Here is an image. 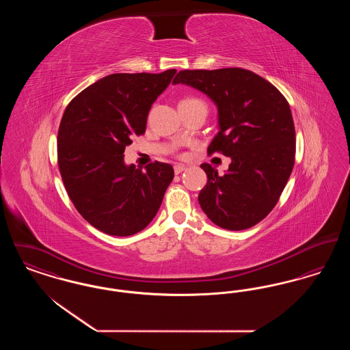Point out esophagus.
<instances>
[{
	"label": "esophagus",
	"instance_id": "esophagus-1",
	"mask_svg": "<svg viewBox=\"0 0 350 350\" xmlns=\"http://www.w3.org/2000/svg\"><path fill=\"white\" fill-rule=\"evenodd\" d=\"M183 170H186V167H185V165H181V164H177V165H174V173H176V174H180V173H183Z\"/></svg>",
	"mask_w": 350,
	"mask_h": 350
}]
</instances>
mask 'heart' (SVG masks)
<instances>
[{"mask_svg": "<svg viewBox=\"0 0 350 350\" xmlns=\"http://www.w3.org/2000/svg\"><path fill=\"white\" fill-rule=\"evenodd\" d=\"M193 102H202V100L193 98V97H189V98H185V100H181L180 103H193Z\"/></svg>", "mask_w": 350, "mask_h": 350, "instance_id": "heart-1", "label": "heart"}]
</instances>
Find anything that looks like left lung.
<instances>
[{"label":"left lung","instance_id":"left-lung-1","mask_svg":"<svg viewBox=\"0 0 350 350\" xmlns=\"http://www.w3.org/2000/svg\"><path fill=\"white\" fill-rule=\"evenodd\" d=\"M173 83L198 89L217 107L219 133L208 154L231 157L224 176L204 163L198 200L219 227L241 231L274 208L295 161V127L288 102L261 76L241 68L181 70Z\"/></svg>","mask_w":350,"mask_h":350}]
</instances>
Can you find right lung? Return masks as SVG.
<instances>
[{
	"label": "right lung",
	"instance_id": "add662e5",
	"mask_svg": "<svg viewBox=\"0 0 350 350\" xmlns=\"http://www.w3.org/2000/svg\"><path fill=\"white\" fill-rule=\"evenodd\" d=\"M176 69L114 73L77 94L57 133V163L68 196L94 228L113 236L144 230L157 214L174 177L170 164H124V150L146 133L152 103Z\"/></svg>",
	"mask_w": 350,
	"mask_h": 350
}]
</instances>
